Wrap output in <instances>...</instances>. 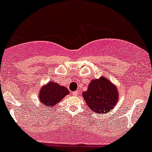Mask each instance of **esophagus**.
Instances as JSON below:
<instances>
[{"label":"esophagus","instance_id":"obj_1","mask_svg":"<svg viewBox=\"0 0 152 152\" xmlns=\"http://www.w3.org/2000/svg\"><path fill=\"white\" fill-rule=\"evenodd\" d=\"M79 94V91H76L73 92V96H77Z\"/></svg>","mask_w":152,"mask_h":152}]
</instances>
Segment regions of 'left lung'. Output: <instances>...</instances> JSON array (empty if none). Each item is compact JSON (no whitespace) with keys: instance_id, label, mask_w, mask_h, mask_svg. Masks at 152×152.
Masks as SVG:
<instances>
[{"instance_id":"obj_1","label":"left lung","mask_w":152,"mask_h":152,"mask_svg":"<svg viewBox=\"0 0 152 152\" xmlns=\"http://www.w3.org/2000/svg\"><path fill=\"white\" fill-rule=\"evenodd\" d=\"M83 97L89 109L100 115L108 113L115 107L119 98L117 86L106 76L94 79L88 84Z\"/></svg>"}]
</instances>
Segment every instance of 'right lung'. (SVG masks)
Here are the masks:
<instances>
[{
    "instance_id": "1",
    "label": "right lung",
    "mask_w": 152,
    "mask_h": 152,
    "mask_svg": "<svg viewBox=\"0 0 152 152\" xmlns=\"http://www.w3.org/2000/svg\"><path fill=\"white\" fill-rule=\"evenodd\" d=\"M69 91L65 86L50 81L43 85L39 91V100L42 105L52 108L57 103H60L64 97L69 94Z\"/></svg>"
}]
</instances>
